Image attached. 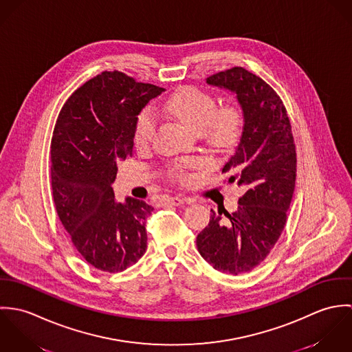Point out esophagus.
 Returning a JSON list of instances; mask_svg holds the SVG:
<instances>
[{"mask_svg": "<svg viewBox=\"0 0 352 352\" xmlns=\"http://www.w3.org/2000/svg\"><path fill=\"white\" fill-rule=\"evenodd\" d=\"M184 201H184L183 198L173 197V198H166V199H164L161 203H164V204H172V206H182V204H184Z\"/></svg>", "mask_w": 352, "mask_h": 352, "instance_id": "obj_1", "label": "esophagus"}]
</instances>
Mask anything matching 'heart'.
I'll return each instance as SVG.
<instances>
[{
	"label": "heart",
	"mask_w": 352,
	"mask_h": 352,
	"mask_svg": "<svg viewBox=\"0 0 352 352\" xmlns=\"http://www.w3.org/2000/svg\"><path fill=\"white\" fill-rule=\"evenodd\" d=\"M165 111L195 133L206 129L207 140L215 146H229L237 141L243 130V113L236 105L217 109V100L197 88H183L165 102ZM155 130V116L144 111L135 127V144L145 146Z\"/></svg>",
	"instance_id": "heart-1"
}]
</instances>
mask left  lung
I'll use <instances>...</instances> for the list:
<instances>
[{
  "mask_svg": "<svg viewBox=\"0 0 352 352\" xmlns=\"http://www.w3.org/2000/svg\"><path fill=\"white\" fill-rule=\"evenodd\" d=\"M206 82L234 94L241 107L240 142L222 172L230 170L228 183H236L245 192L237 211H226L225 222L211 214L197 247L215 270L237 275L267 257L286 225L296 187V145L283 102L260 77L233 67L210 76Z\"/></svg>",
  "mask_w": 352,
  "mask_h": 352,
  "instance_id": "left-lung-1",
  "label": "left lung"
}]
</instances>
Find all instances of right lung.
I'll return each mask as SVG.
<instances>
[{
    "mask_svg": "<svg viewBox=\"0 0 352 352\" xmlns=\"http://www.w3.org/2000/svg\"><path fill=\"white\" fill-rule=\"evenodd\" d=\"M165 89L102 72L62 107L51 140V187L58 217L95 268L120 272L146 252V201L115 199L118 161L131 155L138 115Z\"/></svg>",
    "mask_w": 352,
    "mask_h": 352,
    "instance_id": "add662e5",
    "label": "right lung"
}]
</instances>
